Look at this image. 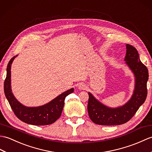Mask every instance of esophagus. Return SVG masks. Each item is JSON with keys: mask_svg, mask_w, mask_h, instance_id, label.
Listing matches in <instances>:
<instances>
[{"mask_svg": "<svg viewBox=\"0 0 152 152\" xmlns=\"http://www.w3.org/2000/svg\"><path fill=\"white\" fill-rule=\"evenodd\" d=\"M78 88L80 90H85L86 85L84 83H79L78 85Z\"/></svg>", "mask_w": 152, "mask_h": 152, "instance_id": "1", "label": "esophagus"}]
</instances>
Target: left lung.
<instances>
[{"label":"left lung","mask_w":152,"mask_h":152,"mask_svg":"<svg viewBox=\"0 0 152 152\" xmlns=\"http://www.w3.org/2000/svg\"><path fill=\"white\" fill-rule=\"evenodd\" d=\"M125 60L135 77V88L131 99L124 106L110 109L96 100L90 93L88 103V113L94 123L102 126H115L127 122L135 114L146 99L148 70L140 62L139 53L133 46L126 45Z\"/></svg>","instance_id":"8db88e82"}]
</instances>
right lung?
<instances>
[{
	"instance_id": "right-lung-1",
	"label": "right lung",
	"mask_w": 152,
	"mask_h": 152,
	"mask_svg": "<svg viewBox=\"0 0 152 152\" xmlns=\"http://www.w3.org/2000/svg\"><path fill=\"white\" fill-rule=\"evenodd\" d=\"M15 56L10 60L7 66V73L4 83V90L13 112L18 118L26 124L34 126H45L55 122L58 120L63 110L66 97L72 94V88L60 94L49 103L38 107H26L20 103L13 96L11 86V65Z\"/></svg>"
}]
</instances>
